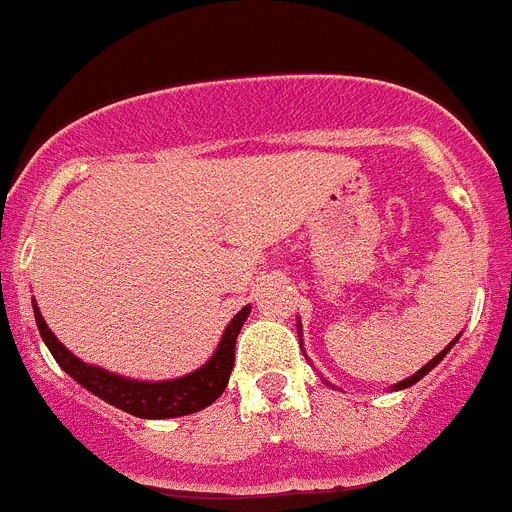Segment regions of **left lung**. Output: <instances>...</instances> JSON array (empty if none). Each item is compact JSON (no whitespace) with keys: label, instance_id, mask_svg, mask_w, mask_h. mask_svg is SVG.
I'll list each match as a JSON object with an SVG mask.
<instances>
[{"label":"left lung","instance_id":"obj_1","mask_svg":"<svg viewBox=\"0 0 512 512\" xmlns=\"http://www.w3.org/2000/svg\"><path fill=\"white\" fill-rule=\"evenodd\" d=\"M297 333H300V341H302V323H300V320H297ZM456 341H459V336H456V338H454V341H451V343H449V346L443 348L441 354H438V356H433V359H431V361H428V364H425V366H423V369H418V372H415V374H410V377H408V379H402V382L392 384L390 390H408V387H413V384H415V382H420V379H423V377H425V374L431 372L433 366H438V364H441V359H443V356H446V354H449V351H451V346H454V343H456ZM328 384H330V382H328ZM330 387H333V384H330Z\"/></svg>","mask_w":512,"mask_h":512}]
</instances>
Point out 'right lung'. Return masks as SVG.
Masks as SVG:
<instances>
[{"label":"right lung","mask_w":512,"mask_h":512,"mask_svg":"<svg viewBox=\"0 0 512 512\" xmlns=\"http://www.w3.org/2000/svg\"><path fill=\"white\" fill-rule=\"evenodd\" d=\"M35 323H38L40 338L45 341L53 359L58 361L63 372L69 374L74 382H79L84 390L97 395L99 400L110 402L115 408L125 410V413L135 415V418L148 420H164V418H182V415H192L197 410H205L207 405L223 395L228 387L230 372H233L235 361V338L241 333L243 323L251 315V305L238 310L223 330V338L217 343L215 354L194 372L184 374L176 379H161V382H143V379H130L112 374L102 366L87 364L79 356H74L69 348L63 346L53 330L45 325L40 307L33 300Z\"/></svg>","instance_id":"obj_1"}]
</instances>
